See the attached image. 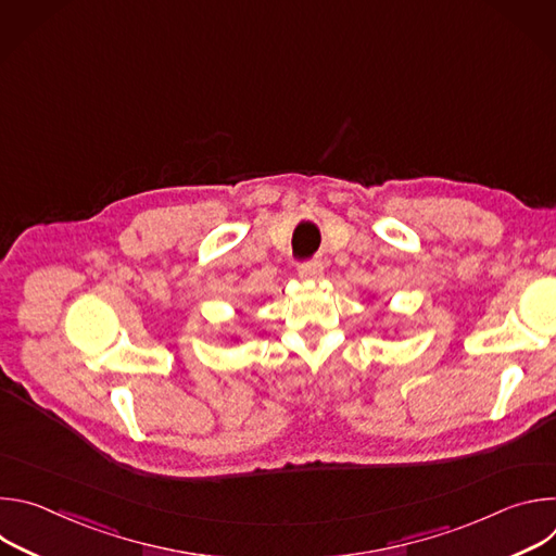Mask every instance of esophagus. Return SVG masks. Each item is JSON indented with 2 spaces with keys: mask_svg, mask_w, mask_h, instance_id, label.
<instances>
[{
  "mask_svg": "<svg viewBox=\"0 0 556 556\" xmlns=\"http://www.w3.org/2000/svg\"><path fill=\"white\" fill-rule=\"evenodd\" d=\"M299 277L303 281H319L324 277V264L321 262H307L299 266Z\"/></svg>",
  "mask_w": 556,
  "mask_h": 556,
  "instance_id": "obj_1",
  "label": "esophagus"
}]
</instances>
